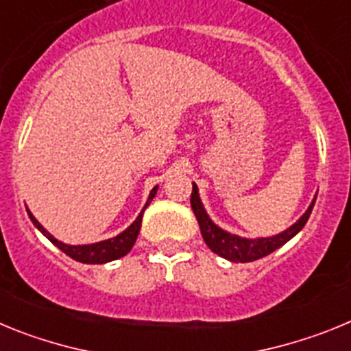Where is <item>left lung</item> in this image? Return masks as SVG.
Listing matches in <instances>:
<instances>
[{
  "instance_id": "8db88e82",
  "label": "left lung",
  "mask_w": 351,
  "mask_h": 351,
  "mask_svg": "<svg viewBox=\"0 0 351 351\" xmlns=\"http://www.w3.org/2000/svg\"><path fill=\"white\" fill-rule=\"evenodd\" d=\"M316 197L313 198V202L309 204L308 210L297 219L291 226H288L287 230L280 232V234L272 235V237H256V239H247L241 237L237 234H230V232L223 230L221 226H218L213 219L209 218L206 207H204L200 195H198V186L193 182V191H191V209H193L197 221L200 225V232L209 246V250L221 258L230 260V262L237 263H246V262H255V260L262 258V256L271 255L272 251L287 244L291 237H295L300 230L304 228L306 221L311 216L313 206H315Z\"/></svg>"
}]
</instances>
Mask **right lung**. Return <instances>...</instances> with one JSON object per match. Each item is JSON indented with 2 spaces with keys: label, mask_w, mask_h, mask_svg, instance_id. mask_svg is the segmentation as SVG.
Instances as JSON below:
<instances>
[{
  "label": "right lung",
  "mask_w": 351,
  "mask_h": 351,
  "mask_svg": "<svg viewBox=\"0 0 351 351\" xmlns=\"http://www.w3.org/2000/svg\"><path fill=\"white\" fill-rule=\"evenodd\" d=\"M156 191H158V186H154L153 190H151V193H149L147 202H145V206L142 207L141 214L137 216V219H135V221H133L132 225L126 228V230H123L121 234H117L116 237L100 241V243L77 244V246L75 244H64V243H61V241H58V239H56L52 234H49V232L45 230L42 225H40L38 219H36L33 214H31L29 209H27V216H29V219L33 221V225H35L36 228H38V230L42 232V234L45 235V237H47L52 244H54V246H58L61 251H63V253H66L70 258L77 260V262H82V263H107V262H112V260L121 258V256L128 255L130 250H132L133 244H135V241H137L138 232H141L144 210L147 209V206L154 198Z\"/></svg>",
  "instance_id": "obj_1"
}]
</instances>
